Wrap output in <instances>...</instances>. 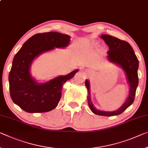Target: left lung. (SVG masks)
Listing matches in <instances>:
<instances>
[{"label": "left lung", "mask_w": 148, "mask_h": 148, "mask_svg": "<svg viewBox=\"0 0 148 148\" xmlns=\"http://www.w3.org/2000/svg\"><path fill=\"white\" fill-rule=\"evenodd\" d=\"M100 37L103 39L105 43L109 47V50L107 52L108 60L120 67L125 75L129 86L128 95L125 102L115 111H105L97 109L91 101L90 82L87 79L85 82V85L88 90L87 99L89 107L93 113L106 116H115L125 111L134 102L136 91L138 85V70L139 62L132 47L128 42L122 41L116 37L106 34L101 35Z\"/></svg>", "instance_id": "1"}]
</instances>
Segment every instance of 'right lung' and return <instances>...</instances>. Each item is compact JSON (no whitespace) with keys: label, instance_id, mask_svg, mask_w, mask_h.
Wrapping results in <instances>:
<instances>
[{"label":"right lung","instance_id":"right-lung-1","mask_svg":"<svg viewBox=\"0 0 148 148\" xmlns=\"http://www.w3.org/2000/svg\"><path fill=\"white\" fill-rule=\"evenodd\" d=\"M70 38L69 35L55 32L37 34L27 39L16 54L8 76L9 89L13 102L23 111L30 113L45 112L57 107L63 84L73 78L79 70L40 82L32 76L31 67L42 54L55 48L67 47Z\"/></svg>","mask_w":148,"mask_h":148}]
</instances>
